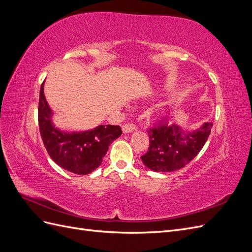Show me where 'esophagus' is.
Returning a JSON list of instances; mask_svg holds the SVG:
<instances>
[{"mask_svg": "<svg viewBox=\"0 0 252 252\" xmlns=\"http://www.w3.org/2000/svg\"><path fill=\"white\" fill-rule=\"evenodd\" d=\"M135 129H136V126H135V124H133V123H126V124L123 125V131H124L125 133L132 132V131L135 130Z\"/></svg>", "mask_w": 252, "mask_h": 252, "instance_id": "1", "label": "esophagus"}]
</instances>
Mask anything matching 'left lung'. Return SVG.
<instances>
[{
    "label": "left lung",
    "instance_id": "8db88e82",
    "mask_svg": "<svg viewBox=\"0 0 252 252\" xmlns=\"http://www.w3.org/2000/svg\"><path fill=\"white\" fill-rule=\"evenodd\" d=\"M212 123H205L193 132H185L166 122L150 127L149 147L141 157L145 166L158 172H169L185 167L199 155L207 141Z\"/></svg>",
    "mask_w": 252,
    "mask_h": 252
}]
</instances>
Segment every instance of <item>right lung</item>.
Segmentation results:
<instances>
[{
  "label": "right lung",
  "instance_id": "right-lung-1",
  "mask_svg": "<svg viewBox=\"0 0 252 252\" xmlns=\"http://www.w3.org/2000/svg\"><path fill=\"white\" fill-rule=\"evenodd\" d=\"M37 120L41 138L49 157L62 168L75 174H88L101 165L110 144L122 134L119 125H101L94 130L66 133L51 123V110L41 85Z\"/></svg>",
  "mask_w": 252,
  "mask_h": 252
}]
</instances>
